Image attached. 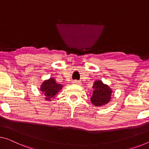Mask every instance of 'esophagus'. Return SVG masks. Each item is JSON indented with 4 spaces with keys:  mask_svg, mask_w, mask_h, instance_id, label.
<instances>
[{
    "mask_svg": "<svg viewBox=\"0 0 149 149\" xmlns=\"http://www.w3.org/2000/svg\"><path fill=\"white\" fill-rule=\"evenodd\" d=\"M72 83L74 84H78V85H79V84H81V82L79 81H77V80H75V81H73Z\"/></svg>",
    "mask_w": 149,
    "mask_h": 149,
    "instance_id": "esophagus-1",
    "label": "esophagus"
}]
</instances>
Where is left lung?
I'll return each instance as SVG.
<instances>
[{"label": "left lung", "instance_id": "1", "mask_svg": "<svg viewBox=\"0 0 149 149\" xmlns=\"http://www.w3.org/2000/svg\"><path fill=\"white\" fill-rule=\"evenodd\" d=\"M93 95L91 101L95 107H102L110 102L111 99L113 91L101 81L97 80L94 82Z\"/></svg>", "mask_w": 149, "mask_h": 149}]
</instances>
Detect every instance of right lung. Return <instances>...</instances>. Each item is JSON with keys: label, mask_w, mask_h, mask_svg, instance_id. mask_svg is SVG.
Segmentation results:
<instances>
[{"label": "right lung", "mask_w": 149, "mask_h": 149, "mask_svg": "<svg viewBox=\"0 0 149 149\" xmlns=\"http://www.w3.org/2000/svg\"><path fill=\"white\" fill-rule=\"evenodd\" d=\"M63 86L61 84L56 83L55 79L50 78L45 80L40 85V91L45 95L46 100H52L51 98H54L58 93L63 88Z\"/></svg>", "instance_id": "right-lung-1"}]
</instances>
